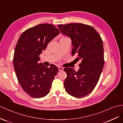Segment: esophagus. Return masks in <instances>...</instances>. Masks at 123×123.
I'll return each instance as SVG.
<instances>
[{"instance_id": "34e87169", "label": "esophagus", "mask_w": 123, "mask_h": 123, "mask_svg": "<svg viewBox=\"0 0 123 123\" xmlns=\"http://www.w3.org/2000/svg\"><path fill=\"white\" fill-rule=\"evenodd\" d=\"M58 69H59V71H62L63 70V68H62V67H59Z\"/></svg>"}]
</instances>
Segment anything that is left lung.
Returning <instances> with one entry per match:
<instances>
[{"instance_id": "obj_1", "label": "left lung", "mask_w": 123, "mask_h": 123, "mask_svg": "<svg viewBox=\"0 0 123 123\" xmlns=\"http://www.w3.org/2000/svg\"><path fill=\"white\" fill-rule=\"evenodd\" d=\"M62 34L71 39L72 55L80 60V69L76 72L65 68L67 76L64 80L65 91L71 96L81 98L89 94L98 82L104 66L102 40L92 26L81 23L58 25Z\"/></svg>"}]
</instances>
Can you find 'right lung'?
<instances>
[{
    "label": "right lung",
    "mask_w": 123,
    "mask_h": 123,
    "mask_svg": "<svg viewBox=\"0 0 123 123\" xmlns=\"http://www.w3.org/2000/svg\"><path fill=\"white\" fill-rule=\"evenodd\" d=\"M60 34L53 25L40 24L25 31L15 46L13 65L18 83L25 92L35 98L49 93L58 72L55 65L39 63V55L50 41Z\"/></svg>",
    "instance_id": "1"
}]
</instances>
